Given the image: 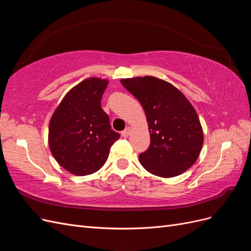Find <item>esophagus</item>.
<instances>
[{"instance_id": "esophagus-1", "label": "esophagus", "mask_w": 251, "mask_h": 251, "mask_svg": "<svg viewBox=\"0 0 251 251\" xmlns=\"http://www.w3.org/2000/svg\"><path fill=\"white\" fill-rule=\"evenodd\" d=\"M131 132H132L131 127H130V126H127V127H126V128H125V130H124L123 132H121V135H123L124 137H127V136L131 134Z\"/></svg>"}]
</instances>
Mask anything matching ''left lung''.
Masks as SVG:
<instances>
[{
    "label": "left lung",
    "instance_id": "obj_1",
    "mask_svg": "<svg viewBox=\"0 0 251 251\" xmlns=\"http://www.w3.org/2000/svg\"><path fill=\"white\" fill-rule=\"evenodd\" d=\"M120 82L146 113L151 144L139 155L149 173L171 178L197 161L203 146V130L197 112L172 83L154 76L124 78Z\"/></svg>",
    "mask_w": 251,
    "mask_h": 251
}]
</instances>
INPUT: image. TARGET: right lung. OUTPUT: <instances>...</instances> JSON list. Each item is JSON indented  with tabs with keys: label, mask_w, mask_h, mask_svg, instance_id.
<instances>
[{
	"label": "right lung",
	"mask_w": 251,
	"mask_h": 251,
	"mask_svg": "<svg viewBox=\"0 0 251 251\" xmlns=\"http://www.w3.org/2000/svg\"><path fill=\"white\" fill-rule=\"evenodd\" d=\"M109 81L90 77L68 92L50 119L48 142L58 164L76 176L102 168L120 135L100 104Z\"/></svg>",
	"instance_id": "right-lung-1"
}]
</instances>
